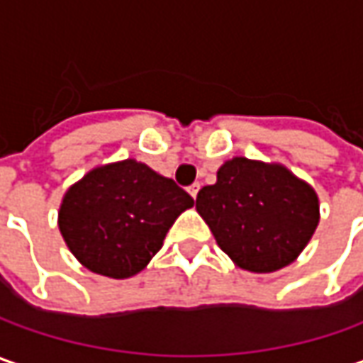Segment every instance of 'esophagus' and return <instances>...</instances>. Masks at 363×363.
<instances>
[{"label": "esophagus", "mask_w": 363, "mask_h": 363, "mask_svg": "<svg viewBox=\"0 0 363 363\" xmlns=\"http://www.w3.org/2000/svg\"><path fill=\"white\" fill-rule=\"evenodd\" d=\"M188 191H189V196L196 200V196H198V191H200V184H191V186L188 188Z\"/></svg>", "instance_id": "obj_1"}]
</instances>
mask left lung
I'll return each mask as SVG.
<instances>
[{
    "label": "left lung",
    "mask_w": 363,
    "mask_h": 363,
    "mask_svg": "<svg viewBox=\"0 0 363 363\" xmlns=\"http://www.w3.org/2000/svg\"><path fill=\"white\" fill-rule=\"evenodd\" d=\"M196 210L218 246L246 271L272 272L291 264L311 240L319 202L311 186L283 165L234 157L218 182L198 191Z\"/></svg>",
    "instance_id": "8db88e82"
}]
</instances>
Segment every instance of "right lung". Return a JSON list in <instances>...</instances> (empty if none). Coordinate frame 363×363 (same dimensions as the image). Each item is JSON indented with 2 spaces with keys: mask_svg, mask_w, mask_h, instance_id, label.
Returning a JSON list of instances; mask_svg holds the SVG:
<instances>
[{
  "mask_svg": "<svg viewBox=\"0 0 363 363\" xmlns=\"http://www.w3.org/2000/svg\"><path fill=\"white\" fill-rule=\"evenodd\" d=\"M194 198L174 179L125 160L96 167L66 191L58 226L70 252L92 272L127 279L157 255Z\"/></svg>",
  "mask_w": 363,
  "mask_h": 363,
  "instance_id": "1",
  "label": "right lung"
}]
</instances>
